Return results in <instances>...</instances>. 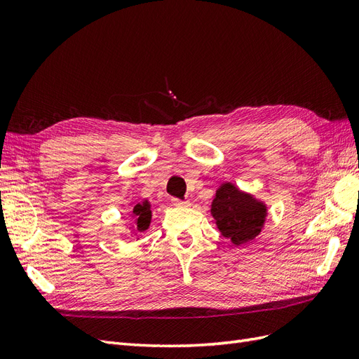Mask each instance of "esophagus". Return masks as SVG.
Masks as SVG:
<instances>
[{"instance_id":"1","label":"esophagus","mask_w":359,"mask_h":359,"mask_svg":"<svg viewBox=\"0 0 359 359\" xmlns=\"http://www.w3.org/2000/svg\"><path fill=\"white\" fill-rule=\"evenodd\" d=\"M172 203L175 205V206H189L187 201H181L178 198H172Z\"/></svg>"}]
</instances>
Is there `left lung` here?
<instances>
[{
	"label": "left lung",
	"mask_w": 359,
	"mask_h": 359,
	"mask_svg": "<svg viewBox=\"0 0 359 359\" xmlns=\"http://www.w3.org/2000/svg\"><path fill=\"white\" fill-rule=\"evenodd\" d=\"M211 214L223 236L240 245L259 235L266 208L262 202L238 190L232 184H222L211 205Z\"/></svg>",
	"instance_id": "left-lung-1"
}]
</instances>
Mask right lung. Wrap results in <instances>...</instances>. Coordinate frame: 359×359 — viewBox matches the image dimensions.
<instances>
[{
	"label": "right lung",
	"instance_id": "1",
	"mask_svg": "<svg viewBox=\"0 0 359 359\" xmlns=\"http://www.w3.org/2000/svg\"><path fill=\"white\" fill-rule=\"evenodd\" d=\"M151 206L145 201L144 203H137L133 208V215H135V223H136V229L139 232H144L148 229L149 222H151Z\"/></svg>",
	"mask_w": 359,
	"mask_h": 359
}]
</instances>
